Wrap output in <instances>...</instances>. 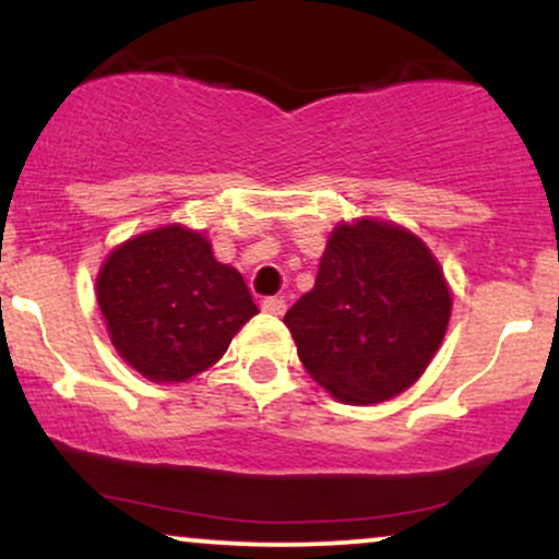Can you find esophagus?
<instances>
[{
	"mask_svg": "<svg viewBox=\"0 0 559 559\" xmlns=\"http://www.w3.org/2000/svg\"><path fill=\"white\" fill-rule=\"evenodd\" d=\"M262 310L271 312V316H284V312H286V299L284 297L262 299Z\"/></svg>",
	"mask_w": 559,
	"mask_h": 559,
	"instance_id": "34e87169",
	"label": "esophagus"
}]
</instances>
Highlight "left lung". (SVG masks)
Listing matches in <instances>:
<instances>
[{"instance_id": "obj_1", "label": "left lung", "mask_w": 559, "mask_h": 559, "mask_svg": "<svg viewBox=\"0 0 559 559\" xmlns=\"http://www.w3.org/2000/svg\"><path fill=\"white\" fill-rule=\"evenodd\" d=\"M452 297L418 236L381 221L331 234L318 278L284 316L299 360L349 404H376L418 381L444 338Z\"/></svg>"}]
</instances>
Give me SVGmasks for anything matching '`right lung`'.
Masks as SVG:
<instances>
[{
    "mask_svg": "<svg viewBox=\"0 0 559 559\" xmlns=\"http://www.w3.org/2000/svg\"><path fill=\"white\" fill-rule=\"evenodd\" d=\"M115 349L152 381H186L226 355L258 316L236 267L197 230L165 226L118 247L96 278Z\"/></svg>",
    "mask_w": 559,
    "mask_h": 559,
    "instance_id": "1",
    "label": "right lung"
}]
</instances>
